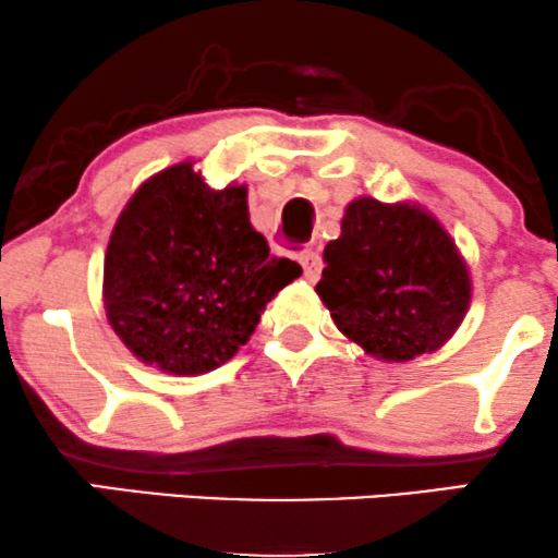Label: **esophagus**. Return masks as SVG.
<instances>
[{
    "label": "esophagus",
    "mask_w": 558,
    "mask_h": 558,
    "mask_svg": "<svg viewBox=\"0 0 558 558\" xmlns=\"http://www.w3.org/2000/svg\"><path fill=\"white\" fill-rule=\"evenodd\" d=\"M299 262H301V267H304L306 280L319 278V272H323V257H319V252H315V248H301Z\"/></svg>",
    "instance_id": "34e87169"
}]
</instances>
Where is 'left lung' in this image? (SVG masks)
Wrapping results in <instances>:
<instances>
[{
  "instance_id": "obj_1",
  "label": "left lung",
  "mask_w": 558,
  "mask_h": 558,
  "mask_svg": "<svg viewBox=\"0 0 558 558\" xmlns=\"http://www.w3.org/2000/svg\"><path fill=\"white\" fill-rule=\"evenodd\" d=\"M343 336L367 354L409 362L444 345L470 306V275L430 215L356 198L325 246L317 283Z\"/></svg>"
}]
</instances>
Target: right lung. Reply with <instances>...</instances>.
<instances>
[{
    "mask_svg": "<svg viewBox=\"0 0 558 558\" xmlns=\"http://www.w3.org/2000/svg\"><path fill=\"white\" fill-rule=\"evenodd\" d=\"M299 275L252 228L246 189L213 191L189 162L175 165L141 185L112 230L107 319L138 360L175 375L209 373Z\"/></svg>",
    "mask_w": 558,
    "mask_h": 558,
    "instance_id": "obj_1",
    "label": "right lung"
}]
</instances>
